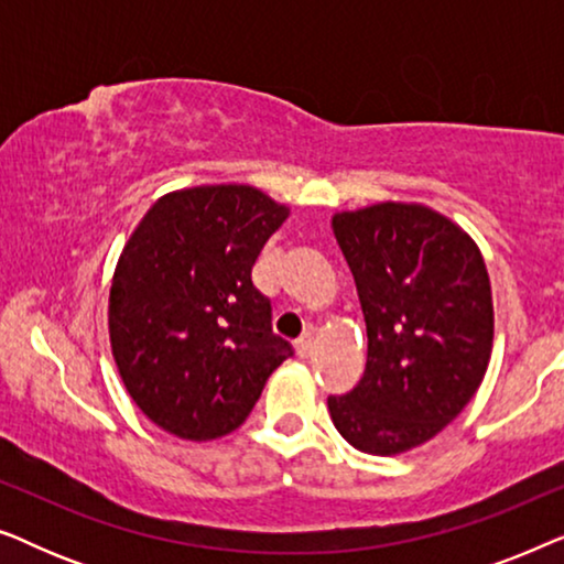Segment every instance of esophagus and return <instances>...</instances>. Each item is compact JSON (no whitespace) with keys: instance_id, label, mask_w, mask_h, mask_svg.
Listing matches in <instances>:
<instances>
[{"instance_id":"34e87169","label":"esophagus","mask_w":564,"mask_h":564,"mask_svg":"<svg viewBox=\"0 0 564 564\" xmlns=\"http://www.w3.org/2000/svg\"><path fill=\"white\" fill-rule=\"evenodd\" d=\"M313 349H315V338H313V334L300 336L297 341H295V351H297V357H300V359L313 357Z\"/></svg>"}]
</instances>
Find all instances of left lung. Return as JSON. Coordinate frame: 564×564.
Returning <instances> with one entry per match:
<instances>
[{
	"label": "left lung",
	"mask_w": 564,
	"mask_h": 564,
	"mask_svg": "<svg viewBox=\"0 0 564 564\" xmlns=\"http://www.w3.org/2000/svg\"><path fill=\"white\" fill-rule=\"evenodd\" d=\"M330 226L357 282L367 367L328 411L354 449L392 457L434 438L480 388L490 276L473 238L431 207L380 203Z\"/></svg>",
	"instance_id": "obj_1"
}]
</instances>
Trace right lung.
Listing matches in <instances>:
<instances>
[{"label": "right lung", "mask_w": 564, "mask_h": 564, "mask_svg": "<svg viewBox=\"0 0 564 564\" xmlns=\"http://www.w3.org/2000/svg\"><path fill=\"white\" fill-rule=\"evenodd\" d=\"M288 215L249 184H207L159 197L128 238L110 288V344L122 384L159 429L189 442L230 434L292 357L251 282Z\"/></svg>", "instance_id": "obj_1"}]
</instances>
